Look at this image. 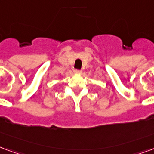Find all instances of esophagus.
I'll return each instance as SVG.
<instances>
[{
	"label": "esophagus",
	"instance_id": "1",
	"mask_svg": "<svg viewBox=\"0 0 154 154\" xmlns=\"http://www.w3.org/2000/svg\"><path fill=\"white\" fill-rule=\"evenodd\" d=\"M73 72L75 74H81L82 72V70H77V69H75L73 71Z\"/></svg>",
	"mask_w": 154,
	"mask_h": 154
}]
</instances>
